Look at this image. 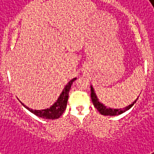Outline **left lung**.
I'll use <instances>...</instances> for the list:
<instances>
[{
  "mask_svg": "<svg viewBox=\"0 0 154 154\" xmlns=\"http://www.w3.org/2000/svg\"><path fill=\"white\" fill-rule=\"evenodd\" d=\"M91 88V99L92 101L94 103V107L96 108L98 110V112L102 115H105V116H116V115L122 114L123 112H125L127 110H129L130 108L133 106V105L136 103L137 100L138 99V97L132 103L131 105H128L125 108H123V109H112V108H108L107 106L104 105L101 102H100L97 97L95 92H94V89L93 88V86H90Z\"/></svg>",
  "mask_w": 154,
  "mask_h": 154,
  "instance_id": "left-lung-1",
  "label": "left lung"
}]
</instances>
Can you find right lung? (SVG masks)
I'll return each instance as SVG.
<instances>
[{
  "mask_svg": "<svg viewBox=\"0 0 154 154\" xmlns=\"http://www.w3.org/2000/svg\"><path fill=\"white\" fill-rule=\"evenodd\" d=\"M76 79L77 78L75 77V78L71 80L70 82H69V83L65 85L64 89H63V91L61 92V94H60V95L57 98V101L52 106L48 108V109L42 110H33L24 105L22 102L20 103H21V105H23L24 107L26 108L29 111L32 112L33 114H35L37 117L49 120L57 119L63 114V112H64V111L66 109L68 98H69V90L71 89V85H72V82H74Z\"/></svg>",
  "mask_w": 154,
  "mask_h": 154,
  "instance_id": "obj_1",
  "label": "right lung"
}]
</instances>
